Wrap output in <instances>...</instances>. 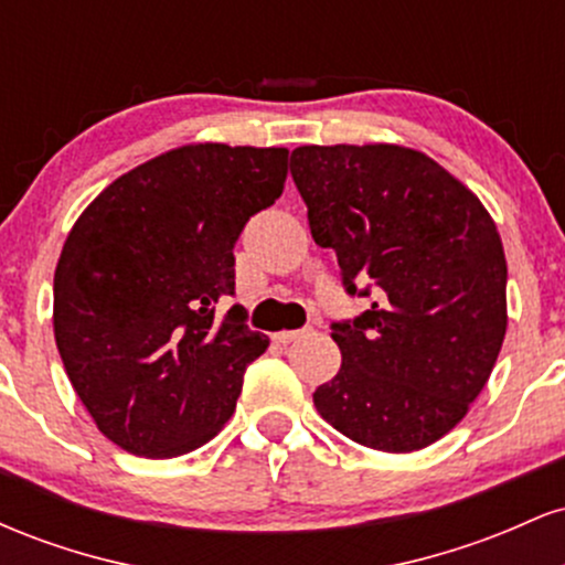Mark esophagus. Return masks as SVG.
I'll return each instance as SVG.
<instances>
[{
    "instance_id": "34e87169",
    "label": "esophagus",
    "mask_w": 565,
    "mask_h": 565,
    "mask_svg": "<svg viewBox=\"0 0 565 565\" xmlns=\"http://www.w3.org/2000/svg\"><path fill=\"white\" fill-rule=\"evenodd\" d=\"M305 334V329H287V332H276L274 334V340L278 342V345H287V342H295V340H300V337Z\"/></svg>"
}]
</instances>
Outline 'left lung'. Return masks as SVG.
I'll list each match as a JSON object with an SVG mask.
<instances>
[{"mask_svg": "<svg viewBox=\"0 0 565 565\" xmlns=\"http://www.w3.org/2000/svg\"><path fill=\"white\" fill-rule=\"evenodd\" d=\"M291 178L348 295L374 289L359 319L332 323L342 366L313 393L316 408L369 449L436 444L483 391L508 332L494 220L438 161L391 142L300 146Z\"/></svg>", "mask_w": 565, "mask_h": 565, "instance_id": "1", "label": "left lung"}]
</instances>
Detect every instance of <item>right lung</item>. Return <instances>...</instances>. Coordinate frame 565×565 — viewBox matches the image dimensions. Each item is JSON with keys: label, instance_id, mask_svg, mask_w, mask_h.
Returning <instances> with one entry per match:
<instances>
[{"label": "right lung", "instance_id": "right-lung-1", "mask_svg": "<svg viewBox=\"0 0 565 565\" xmlns=\"http://www.w3.org/2000/svg\"><path fill=\"white\" fill-rule=\"evenodd\" d=\"M287 148L193 142L116 178L71 228L55 268L57 353L97 430L170 459L228 423L268 337L233 305V246L281 196Z\"/></svg>", "mask_w": 565, "mask_h": 565}]
</instances>
